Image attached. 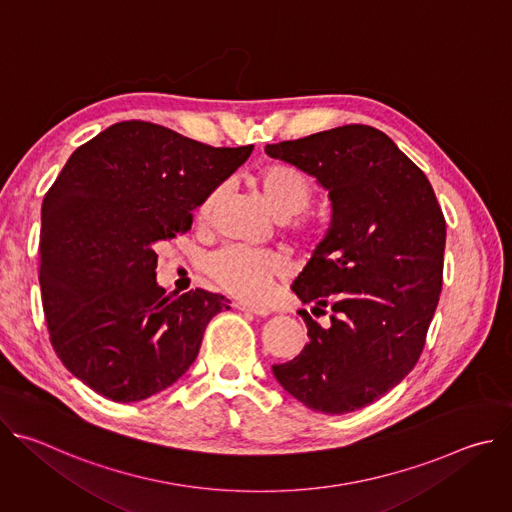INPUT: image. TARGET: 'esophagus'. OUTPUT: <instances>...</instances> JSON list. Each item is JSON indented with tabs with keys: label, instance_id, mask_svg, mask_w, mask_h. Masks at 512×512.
I'll return each mask as SVG.
<instances>
[{
	"label": "esophagus",
	"instance_id": "obj_1",
	"mask_svg": "<svg viewBox=\"0 0 512 512\" xmlns=\"http://www.w3.org/2000/svg\"><path fill=\"white\" fill-rule=\"evenodd\" d=\"M235 308L237 310H243V312H251L255 316H269V308L265 306H255V304H247V302H235Z\"/></svg>",
	"mask_w": 512,
	"mask_h": 512
}]
</instances>
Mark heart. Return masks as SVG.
<instances>
[{"label":"heart","instance_id":"1","mask_svg":"<svg viewBox=\"0 0 512 512\" xmlns=\"http://www.w3.org/2000/svg\"><path fill=\"white\" fill-rule=\"evenodd\" d=\"M259 192L271 210L273 216L287 221L291 215L295 218L289 221L291 233H294L302 243H318L324 237V225L316 216L306 214L316 198V182L302 168L273 162L259 170L257 174ZM223 188H214L198 206V218L204 221L212 212L214 204L221 198ZM208 277L231 291L235 296L245 300H261L269 294V289L275 279L283 277L287 271L285 259L275 251H253L243 247H227L216 251L206 259Z\"/></svg>","mask_w":512,"mask_h":512}]
</instances>
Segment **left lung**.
Returning a JSON list of instances; mask_svg holds the SVG:
<instances>
[{"mask_svg": "<svg viewBox=\"0 0 512 512\" xmlns=\"http://www.w3.org/2000/svg\"><path fill=\"white\" fill-rule=\"evenodd\" d=\"M271 158L318 178L332 200L326 239L291 285L310 342L273 364L306 407L342 415L367 407L417 364L442 294L446 218L427 176L371 125H342L269 143Z\"/></svg>", "mask_w": 512, "mask_h": 512, "instance_id": "obj_1", "label": "left lung"}]
</instances>
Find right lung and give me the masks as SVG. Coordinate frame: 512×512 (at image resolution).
Returning <instances> with one entry per match:
<instances>
[{
    "instance_id": "add662e5",
    "label": "right lung",
    "mask_w": 512,
    "mask_h": 512,
    "mask_svg": "<svg viewBox=\"0 0 512 512\" xmlns=\"http://www.w3.org/2000/svg\"><path fill=\"white\" fill-rule=\"evenodd\" d=\"M253 152L212 148L150 121H121L68 158L42 202L40 289L50 342L95 393L131 403L176 383L229 300L166 296L158 247Z\"/></svg>"
}]
</instances>
